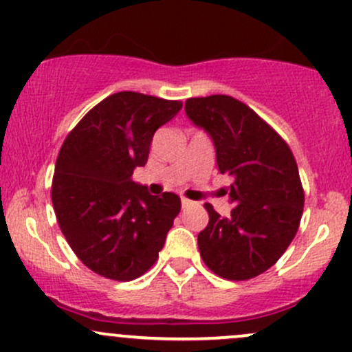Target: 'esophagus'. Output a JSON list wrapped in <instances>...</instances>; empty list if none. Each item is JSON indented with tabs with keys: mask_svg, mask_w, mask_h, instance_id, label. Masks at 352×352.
<instances>
[{
	"mask_svg": "<svg viewBox=\"0 0 352 352\" xmlns=\"http://www.w3.org/2000/svg\"><path fill=\"white\" fill-rule=\"evenodd\" d=\"M192 204H194V202H192V200H188V199H185V197H182V207H184V208L190 207Z\"/></svg>",
	"mask_w": 352,
	"mask_h": 352,
	"instance_id": "esophagus-1",
	"label": "esophagus"
}]
</instances>
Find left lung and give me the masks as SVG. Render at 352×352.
Returning <instances> with one entry per match:
<instances>
[{
  "label": "left lung",
  "instance_id": "obj_1",
  "mask_svg": "<svg viewBox=\"0 0 352 352\" xmlns=\"http://www.w3.org/2000/svg\"><path fill=\"white\" fill-rule=\"evenodd\" d=\"M185 111L214 140L220 173L234 179L229 217L204 206L200 256L219 277L252 279L279 261L299 229L304 188L296 158L267 122L232 96L188 98Z\"/></svg>",
  "mask_w": 352,
  "mask_h": 352
}]
</instances>
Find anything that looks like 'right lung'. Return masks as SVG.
<instances>
[{
  "mask_svg": "<svg viewBox=\"0 0 352 352\" xmlns=\"http://www.w3.org/2000/svg\"><path fill=\"white\" fill-rule=\"evenodd\" d=\"M180 108L179 100L118 91L91 108L61 145L52 184L58 226L98 276L126 283L158 258L180 197L150 195L132 175L148 160L158 126Z\"/></svg>",
  "mask_w": 352,
  "mask_h": 352,
  "instance_id": "obj_1",
  "label": "right lung"
}]
</instances>
